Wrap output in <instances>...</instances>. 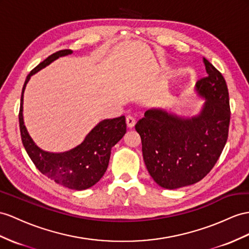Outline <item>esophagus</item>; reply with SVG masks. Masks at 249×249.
I'll return each mask as SVG.
<instances>
[{
    "mask_svg": "<svg viewBox=\"0 0 249 249\" xmlns=\"http://www.w3.org/2000/svg\"><path fill=\"white\" fill-rule=\"evenodd\" d=\"M126 124L128 128H132V127L136 125V119L132 116H127L126 117Z\"/></svg>",
    "mask_w": 249,
    "mask_h": 249,
    "instance_id": "esophagus-1",
    "label": "esophagus"
}]
</instances>
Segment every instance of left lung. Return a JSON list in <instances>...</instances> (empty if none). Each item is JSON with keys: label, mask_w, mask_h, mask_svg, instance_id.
Wrapping results in <instances>:
<instances>
[{"label": "left lung", "mask_w": 249, "mask_h": 249, "mask_svg": "<svg viewBox=\"0 0 249 249\" xmlns=\"http://www.w3.org/2000/svg\"><path fill=\"white\" fill-rule=\"evenodd\" d=\"M207 76L196 90L206 100L201 112L184 119L149 109L138 121L143 159L149 175L163 188L177 189L201 181L213 169L228 138L231 107L225 79L203 58Z\"/></svg>", "instance_id": "obj_1"}]
</instances>
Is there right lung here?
<instances>
[{
  "label": "right lung",
  "instance_id": "right-lung-1",
  "mask_svg": "<svg viewBox=\"0 0 249 249\" xmlns=\"http://www.w3.org/2000/svg\"><path fill=\"white\" fill-rule=\"evenodd\" d=\"M70 53H72V50H60L49 55L31 70L22 89L18 122L22 143L36 167L48 179L53 180L64 187L83 190L93 186L104 176L109 163L111 148L126 132L125 117L103 120L88 133L80 145L71 150L60 154L44 151L37 147L30 138L23 120L24 90L30 76L49 65L59 56Z\"/></svg>",
  "mask_w": 249,
  "mask_h": 249
}]
</instances>
